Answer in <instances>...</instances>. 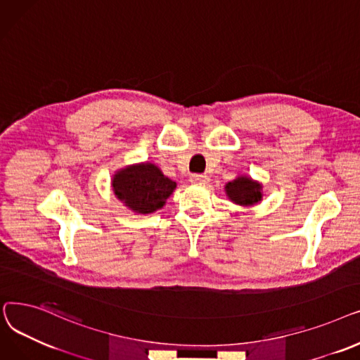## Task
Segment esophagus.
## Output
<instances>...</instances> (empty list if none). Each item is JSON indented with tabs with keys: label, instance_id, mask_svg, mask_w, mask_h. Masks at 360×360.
<instances>
[{
	"label": "esophagus",
	"instance_id": "1",
	"mask_svg": "<svg viewBox=\"0 0 360 360\" xmlns=\"http://www.w3.org/2000/svg\"><path fill=\"white\" fill-rule=\"evenodd\" d=\"M191 181L195 184H207L210 181V177L207 174H193L191 177Z\"/></svg>",
	"mask_w": 360,
	"mask_h": 360
}]
</instances>
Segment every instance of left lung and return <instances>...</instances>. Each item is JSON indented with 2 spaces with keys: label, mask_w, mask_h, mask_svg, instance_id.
I'll return each instance as SVG.
<instances>
[{
  "label": "left lung",
  "mask_w": 360,
  "mask_h": 360,
  "mask_svg": "<svg viewBox=\"0 0 360 360\" xmlns=\"http://www.w3.org/2000/svg\"><path fill=\"white\" fill-rule=\"evenodd\" d=\"M227 196L238 205H253L261 200V186L248 177H238L226 186Z\"/></svg>",
  "instance_id": "8db88e82"
}]
</instances>
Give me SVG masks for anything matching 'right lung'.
Segmentation results:
<instances>
[{
    "mask_svg": "<svg viewBox=\"0 0 360 360\" xmlns=\"http://www.w3.org/2000/svg\"><path fill=\"white\" fill-rule=\"evenodd\" d=\"M114 193L138 214H149L164 207L176 183L153 164L127 167L114 176Z\"/></svg>",
    "mask_w": 360,
    "mask_h": 360,
    "instance_id": "add662e5",
    "label": "right lung"
}]
</instances>
